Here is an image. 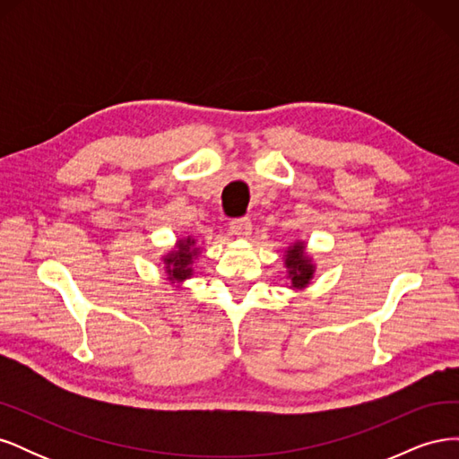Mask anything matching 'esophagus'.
<instances>
[{"label": "esophagus", "mask_w": 459, "mask_h": 459, "mask_svg": "<svg viewBox=\"0 0 459 459\" xmlns=\"http://www.w3.org/2000/svg\"><path fill=\"white\" fill-rule=\"evenodd\" d=\"M230 230H231L233 235H238V238H248V235H251V231H253V224L247 216L233 218L230 221Z\"/></svg>", "instance_id": "esophagus-1"}]
</instances>
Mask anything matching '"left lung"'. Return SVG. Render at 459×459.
<instances>
[{
	"label": "left lung",
	"mask_w": 459,
	"mask_h": 459,
	"mask_svg": "<svg viewBox=\"0 0 459 459\" xmlns=\"http://www.w3.org/2000/svg\"><path fill=\"white\" fill-rule=\"evenodd\" d=\"M285 264L289 268V277H290V281H293V287L300 289V287H307L310 283L314 270H312L310 260L307 258V255H304L302 243H297L289 248Z\"/></svg>",
	"instance_id": "8db88e82"
}]
</instances>
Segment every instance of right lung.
<instances>
[{
	"mask_svg": "<svg viewBox=\"0 0 459 459\" xmlns=\"http://www.w3.org/2000/svg\"><path fill=\"white\" fill-rule=\"evenodd\" d=\"M195 241L186 239L179 241L178 251H174L172 255H169L164 258L166 264V273H169L172 280H186V277L191 275V264H193V256H195L197 251H191V245Z\"/></svg>",
	"mask_w": 459,
	"mask_h": 459,
	"instance_id": "obj_1",
	"label": "right lung"
}]
</instances>
